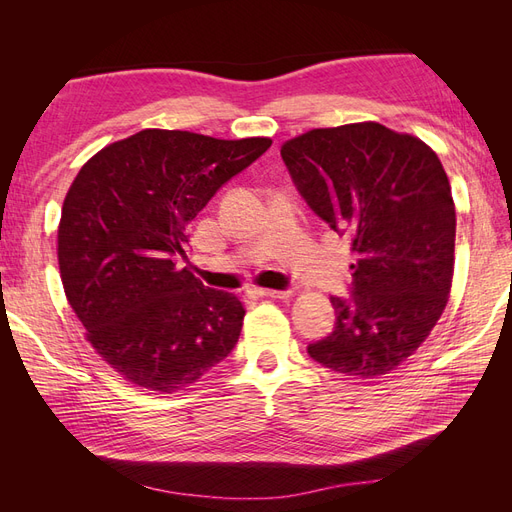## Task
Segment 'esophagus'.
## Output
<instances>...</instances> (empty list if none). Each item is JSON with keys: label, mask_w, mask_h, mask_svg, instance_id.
I'll return each instance as SVG.
<instances>
[{"label": "esophagus", "mask_w": 512, "mask_h": 512, "mask_svg": "<svg viewBox=\"0 0 512 512\" xmlns=\"http://www.w3.org/2000/svg\"><path fill=\"white\" fill-rule=\"evenodd\" d=\"M258 297H267V299H288L290 297V290H273V288H254L252 290Z\"/></svg>", "instance_id": "34e87169"}]
</instances>
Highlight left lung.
I'll list each match as a JSON object with an SVG mask.
<instances>
[{"mask_svg": "<svg viewBox=\"0 0 512 512\" xmlns=\"http://www.w3.org/2000/svg\"><path fill=\"white\" fill-rule=\"evenodd\" d=\"M282 160L320 218L350 239L352 299L331 297L335 329L309 344L342 376L376 378L436 327L455 271V203L436 151L376 121L316 128Z\"/></svg>", "mask_w": 512, "mask_h": 512, "instance_id": "8db88e82", "label": "left lung"}]
</instances>
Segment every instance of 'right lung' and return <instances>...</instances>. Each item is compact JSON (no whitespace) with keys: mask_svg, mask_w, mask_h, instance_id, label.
<instances>
[{"mask_svg":"<svg viewBox=\"0 0 512 512\" xmlns=\"http://www.w3.org/2000/svg\"><path fill=\"white\" fill-rule=\"evenodd\" d=\"M271 143L149 128L106 145L74 177L57 228L61 284L87 342L121 378L183 391L235 348L243 303L175 258L198 211Z\"/></svg>","mask_w":512,"mask_h":512,"instance_id":"1","label":"right lung"}]
</instances>
